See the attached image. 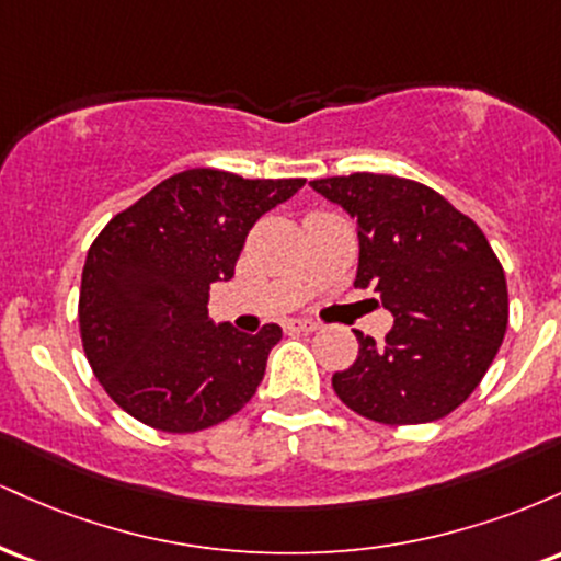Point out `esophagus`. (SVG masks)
Wrapping results in <instances>:
<instances>
[{"label": "esophagus", "mask_w": 561, "mask_h": 561, "mask_svg": "<svg viewBox=\"0 0 561 561\" xmlns=\"http://www.w3.org/2000/svg\"><path fill=\"white\" fill-rule=\"evenodd\" d=\"M285 330H289V332H317L319 330V321H313V319H293V321H287Z\"/></svg>", "instance_id": "esophagus-1"}]
</instances>
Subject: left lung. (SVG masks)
I'll return each instance as SVG.
<instances>
[{"mask_svg":"<svg viewBox=\"0 0 561 561\" xmlns=\"http://www.w3.org/2000/svg\"><path fill=\"white\" fill-rule=\"evenodd\" d=\"M311 186L356 218L353 285L375 287L396 317L385 343L356 330L358 358L334 371V392L379 424L443 420L472 396L506 334V276L491 242L411 179L356 171Z\"/></svg>","mask_w":561,"mask_h":561,"instance_id":"8db88e82","label":"left lung"}]
</instances>
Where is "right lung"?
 <instances>
[{
  "label": "right lung",
  "mask_w": 561,
  "mask_h": 561,
  "mask_svg": "<svg viewBox=\"0 0 561 561\" xmlns=\"http://www.w3.org/2000/svg\"><path fill=\"white\" fill-rule=\"evenodd\" d=\"M302 184L190 169L96 234L81 274L79 330L94 377L126 414L160 433H197L255 396L282 330L214 327L208 293L234 276L253 224Z\"/></svg>",
  "instance_id": "obj_1"
}]
</instances>
